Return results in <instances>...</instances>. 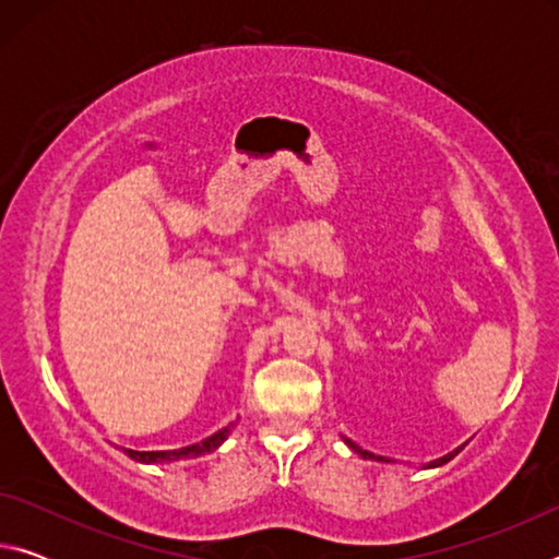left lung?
I'll return each mask as SVG.
<instances>
[{
	"label": "left lung",
	"instance_id": "8db88e82",
	"mask_svg": "<svg viewBox=\"0 0 559 559\" xmlns=\"http://www.w3.org/2000/svg\"><path fill=\"white\" fill-rule=\"evenodd\" d=\"M345 443H347V447L349 449H353L355 453H359V456H362V459H374V461H390V459H384V456H374V453H370V451H365V449H359L357 447V443L355 441H349V439H345ZM468 443V441H466ZM466 443H461V447L459 449H453L451 453H447V456H441V459H437V461H431L429 463V468H437V466H443V463H449L453 456H456V453L459 451H463V447H466Z\"/></svg>",
	"mask_w": 559,
	"mask_h": 559
}]
</instances>
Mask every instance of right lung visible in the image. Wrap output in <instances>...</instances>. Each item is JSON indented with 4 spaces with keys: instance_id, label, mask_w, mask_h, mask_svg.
I'll return each mask as SVG.
<instances>
[{
    "instance_id": "obj_1",
    "label": "right lung",
    "mask_w": 559,
    "mask_h": 559,
    "mask_svg": "<svg viewBox=\"0 0 559 559\" xmlns=\"http://www.w3.org/2000/svg\"><path fill=\"white\" fill-rule=\"evenodd\" d=\"M231 427H234V424L224 427L222 431L212 433L210 439H204L200 443H192V447H185V449H175V451H132V449H126V453L132 461H140V463H165V461H179V459H197V456H204V453H210L214 449H219L222 443L226 441V437L231 433Z\"/></svg>"
}]
</instances>
